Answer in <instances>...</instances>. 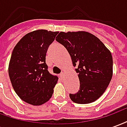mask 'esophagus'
I'll use <instances>...</instances> for the list:
<instances>
[{"label":"esophagus","mask_w":127,"mask_h":127,"mask_svg":"<svg viewBox=\"0 0 127 127\" xmlns=\"http://www.w3.org/2000/svg\"><path fill=\"white\" fill-rule=\"evenodd\" d=\"M60 76H61V77L62 78V79L63 78V77H64V73H63V72H62L61 74H60Z\"/></svg>","instance_id":"34e87169"}]
</instances>
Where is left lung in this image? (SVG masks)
<instances>
[{
  "instance_id": "left-lung-1",
  "label": "left lung",
  "mask_w": 127,
  "mask_h": 127,
  "mask_svg": "<svg viewBox=\"0 0 127 127\" xmlns=\"http://www.w3.org/2000/svg\"><path fill=\"white\" fill-rule=\"evenodd\" d=\"M56 40L71 56L80 80V90L70 94L72 101L88 104L97 100L106 91L113 75L112 54L100 39L86 31L61 32Z\"/></svg>"
}]
</instances>
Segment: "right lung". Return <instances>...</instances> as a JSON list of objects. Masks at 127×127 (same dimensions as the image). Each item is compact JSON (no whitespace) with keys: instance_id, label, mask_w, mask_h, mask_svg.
<instances>
[{"instance_id":"1","label":"right lung","mask_w":127,"mask_h":127,"mask_svg":"<svg viewBox=\"0 0 127 127\" xmlns=\"http://www.w3.org/2000/svg\"><path fill=\"white\" fill-rule=\"evenodd\" d=\"M58 32L40 29L22 38L10 58L8 72L14 91L26 103L37 106L50 100L58 78L50 74L45 63L50 45Z\"/></svg>"}]
</instances>
